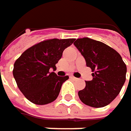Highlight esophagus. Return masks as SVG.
Segmentation results:
<instances>
[{"label": "esophagus", "instance_id": "obj_1", "mask_svg": "<svg viewBox=\"0 0 131 131\" xmlns=\"http://www.w3.org/2000/svg\"><path fill=\"white\" fill-rule=\"evenodd\" d=\"M70 78L73 79V80H74V81H77V77H73V76H70Z\"/></svg>", "mask_w": 131, "mask_h": 131}]
</instances>
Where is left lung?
Segmentation results:
<instances>
[{"mask_svg":"<svg viewBox=\"0 0 131 131\" xmlns=\"http://www.w3.org/2000/svg\"><path fill=\"white\" fill-rule=\"evenodd\" d=\"M74 45L93 72L92 80L85 81V88L78 92L80 100L92 107L107 106L118 95L126 81V66L122 57L107 45L89 38L77 39Z\"/></svg>","mask_w":131,"mask_h":131,"instance_id":"8db88e82","label":"left lung"}]
</instances>
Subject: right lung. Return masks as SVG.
<instances>
[{"instance_id":"obj_1","label":"right lung","mask_w":131,"mask_h":131,"mask_svg":"<svg viewBox=\"0 0 131 131\" xmlns=\"http://www.w3.org/2000/svg\"><path fill=\"white\" fill-rule=\"evenodd\" d=\"M74 41L53 39L41 42L25 50L15 62L13 77L17 86L31 103L44 105L57 99L69 77H59L50 69L55 70L63 50Z\"/></svg>"}]
</instances>
